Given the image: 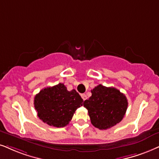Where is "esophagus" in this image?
I'll return each instance as SVG.
<instances>
[{
    "label": "esophagus",
    "instance_id": "esophagus-1",
    "mask_svg": "<svg viewBox=\"0 0 159 159\" xmlns=\"http://www.w3.org/2000/svg\"><path fill=\"white\" fill-rule=\"evenodd\" d=\"M81 98H82V99H83L84 100H86V98H87V97H86V95L85 94H81Z\"/></svg>",
    "mask_w": 159,
    "mask_h": 159
}]
</instances>
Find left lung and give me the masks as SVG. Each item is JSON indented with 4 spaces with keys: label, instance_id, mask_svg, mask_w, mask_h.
Returning a JSON list of instances; mask_svg holds the SVG:
<instances>
[{
    "label": "left lung",
    "instance_id": "1",
    "mask_svg": "<svg viewBox=\"0 0 159 159\" xmlns=\"http://www.w3.org/2000/svg\"><path fill=\"white\" fill-rule=\"evenodd\" d=\"M92 96L84 102L92 124L100 130L110 128L121 122L128 108V100L114 87L101 84L91 90Z\"/></svg>",
    "mask_w": 159,
    "mask_h": 159
}]
</instances>
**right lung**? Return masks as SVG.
<instances>
[{
  "label": "right lung",
  "mask_w": 159,
  "mask_h": 159,
  "mask_svg": "<svg viewBox=\"0 0 159 159\" xmlns=\"http://www.w3.org/2000/svg\"><path fill=\"white\" fill-rule=\"evenodd\" d=\"M84 100L75 89L68 91L64 84L42 89L34 97V108L39 119L51 126L65 127Z\"/></svg>",
  "instance_id": "obj_1"
}]
</instances>
